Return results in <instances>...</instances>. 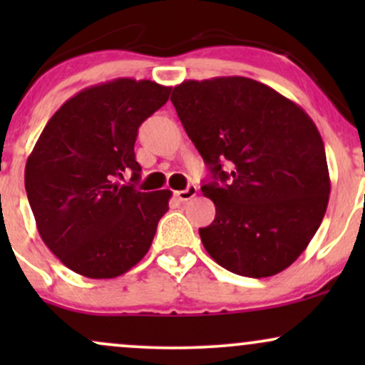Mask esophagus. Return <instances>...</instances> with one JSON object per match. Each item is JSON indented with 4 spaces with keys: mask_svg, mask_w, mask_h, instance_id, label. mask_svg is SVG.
<instances>
[{
    "mask_svg": "<svg viewBox=\"0 0 365 365\" xmlns=\"http://www.w3.org/2000/svg\"><path fill=\"white\" fill-rule=\"evenodd\" d=\"M175 195H177L178 200H182V202H185V200H190L192 197L197 195V187L195 185H188L185 190H178L175 192Z\"/></svg>",
    "mask_w": 365,
    "mask_h": 365,
    "instance_id": "esophagus-1",
    "label": "esophagus"
}]
</instances>
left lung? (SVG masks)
I'll list each match as a JSON object with an SVG mask.
<instances>
[{
	"label": "left lung",
	"instance_id": "8db88e82",
	"mask_svg": "<svg viewBox=\"0 0 365 365\" xmlns=\"http://www.w3.org/2000/svg\"><path fill=\"white\" fill-rule=\"evenodd\" d=\"M171 103L211 170L200 190L216 217L199 230L204 249L235 274L282 273L307 249L329 200L324 144L311 116L247 77L185 81Z\"/></svg>",
	"mask_w": 365,
	"mask_h": 365
}]
</instances>
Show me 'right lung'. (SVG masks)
I'll list each match as a JSON object with an SVG mask.
<instances>
[{
	"mask_svg": "<svg viewBox=\"0 0 365 365\" xmlns=\"http://www.w3.org/2000/svg\"><path fill=\"white\" fill-rule=\"evenodd\" d=\"M170 87L115 78L70 98L46 123L25 165V190L49 250L75 273L116 278L148 254L171 190L121 185L140 177L137 130Z\"/></svg>",
	"mask_w": 365,
	"mask_h": 365,
	"instance_id": "add662e5",
	"label": "right lung"
}]
</instances>
